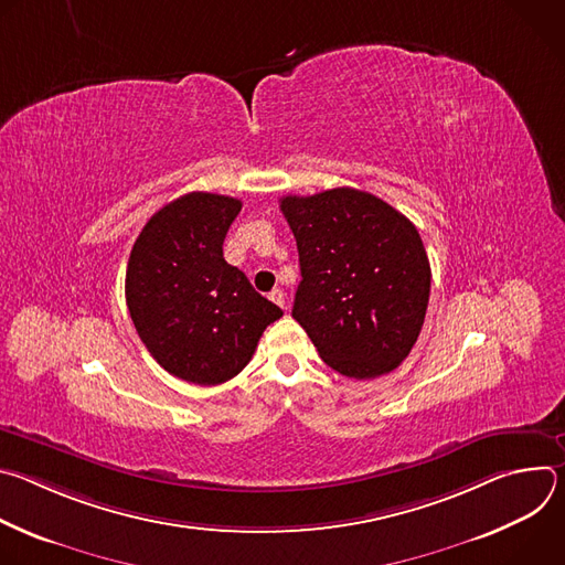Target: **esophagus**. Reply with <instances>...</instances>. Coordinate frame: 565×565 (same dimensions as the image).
Returning a JSON list of instances; mask_svg holds the SVG:
<instances>
[{"instance_id":"34e87169","label":"esophagus","mask_w":565,"mask_h":565,"mask_svg":"<svg viewBox=\"0 0 565 565\" xmlns=\"http://www.w3.org/2000/svg\"><path fill=\"white\" fill-rule=\"evenodd\" d=\"M277 306H281V308H286V297H284V290L281 288H275L270 295H268Z\"/></svg>"}]
</instances>
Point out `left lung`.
I'll use <instances>...</instances> for the list:
<instances>
[{
  "label": "left lung",
  "mask_w": 565,
  "mask_h": 565,
  "mask_svg": "<svg viewBox=\"0 0 565 565\" xmlns=\"http://www.w3.org/2000/svg\"><path fill=\"white\" fill-rule=\"evenodd\" d=\"M279 203L301 268L292 317L319 358L355 380L397 369L420 335L431 288L416 225L353 188Z\"/></svg>",
  "instance_id": "8db88e82"
}]
</instances>
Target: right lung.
<instances>
[{
    "mask_svg": "<svg viewBox=\"0 0 565 565\" xmlns=\"http://www.w3.org/2000/svg\"><path fill=\"white\" fill-rule=\"evenodd\" d=\"M238 212L232 196H179L145 223L127 264L125 297L142 344L168 373L201 386L241 373L284 315L223 259Z\"/></svg>",
    "mask_w": 565,
    "mask_h": 565,
    "instance_id": "obj_1",
    "label": "right lung"
}]
</instances>
